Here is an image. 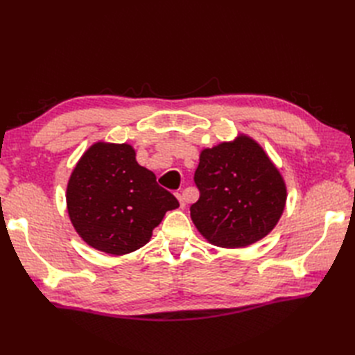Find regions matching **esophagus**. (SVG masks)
<instances>
[{
    "mask_svg": "<svg viewBox=\"0 0 355 355\" xmlns=\"http://www.w3.org/2000/svg\"><path fill=\"white\" fill-rule=\"evenodd\" d=\"M178 200H179L180 207H182V209H185V206H187V200H185V197L182 196V194H178Z\"/></svg>",
    "mask_w": 355,
    "mask_h": 355,
    "instance_id": "34e87169",
    "label": "esophagus"
}]
</instances>
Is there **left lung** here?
<instances>
[{"label": "left lung", "instance_id": "obj_1", "mask_svg": "<svg viewBox=\"0 0 355 355\" xmlns=\"http://www.w3.org/2000/svg\"><path fill=\"white\" fill-rule=\"evenodd\" d=\"M194 180L200 198L191 206V219L213 245L240 249L262 240L286 207L280 170L247 135L204 148Z\"/></svg>", "mask_w": 355, "mask_h": 355}]
</instances>
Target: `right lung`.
Masks as SVG:
<instances>
[{
	"instance_id": "obj_1",
	"label": "right lung",
	"mask_w": 355,
	"mask_h": 355,
	"mask_svg": "<svg viewBox=\"0 0 355 355\" xmlns=\"http://www.w3.org/2000/svg\"><path fill=\"white\" fill-rule=\"evenodd\" d=\"M67 207L85 243L123 256L151 240L166 211L178 209L179 201L157 184L151 170L137 164L132 145L96 142L72 170Z\"/></svg>"
}]
</instances>
